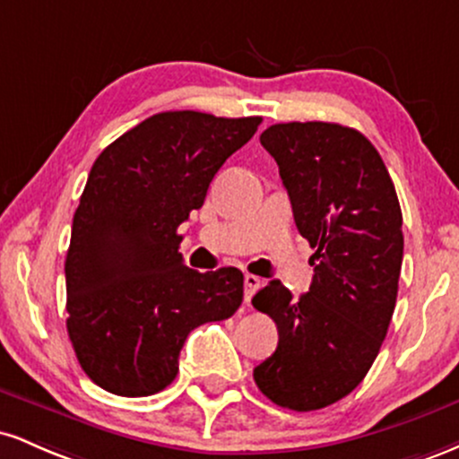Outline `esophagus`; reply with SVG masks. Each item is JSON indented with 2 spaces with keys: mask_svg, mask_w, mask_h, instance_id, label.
<instances>
[{
  "mask_svg": "<svg viewBox=\"0 0 459 459\" xmlns=\"http://www.w3.org/2000/svg\"><path fill=\"white\" fill-rule=\"evenodd\" d=\"M261 278L255 276V273H246L244 276V287H246V302H250L252 296L261 289Z\"/></svg>",
  "mask_w": 459,
  "mask_h": 459,
  "instance_id": "1",
  "label": "esophagus"
}]
</instances>
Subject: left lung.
<instances>
[{"label": "left lung", "mask_w": 459, "mask_h": 459, "mask_svg": "<svg viewBox=\"0 0 459 459\" xmlns=\"http://www.w3.org/2000/svg\"><path fill=\"white\" fill-rule=\"evenodd\" d=\"M278 163L299 235L315 255L308 293L281 281L255 298L278 328L276 351L255 368L276 405L310 412L365 380L397 302L403 259L402 207L380 152L336 123H281L261 134Z\"/></svg>", "instance_id": "obj_1"}]
</instances>
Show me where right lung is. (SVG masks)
<instances>
[{
    "instance_id": "1",
    "label": "right lung",
    "mask_w": 459,
    "mask_h": 459,
    "mask_svg": "<svg viewBox=\"0 0 459 459\" xmlns=\"http://www.w3.org/2000/svg\"><path fill=\"white\" fill-rule=\"evenodd\" d=\"M259 125V116L161 112L94 161L65 263L66 330L79 365L103 391H163L189 332L241 307L244 273L183 265L177 229L203 207L215 172Z\"/></svg>"
}]
</instances>
